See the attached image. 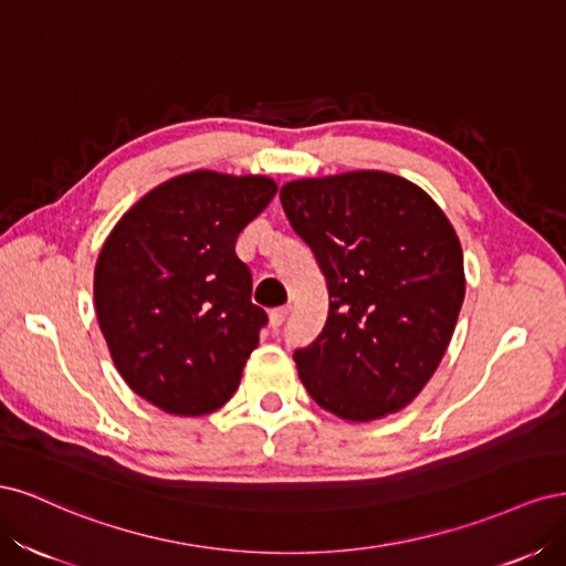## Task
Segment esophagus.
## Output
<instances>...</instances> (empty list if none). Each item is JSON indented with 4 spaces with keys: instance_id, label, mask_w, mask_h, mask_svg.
<instances>
[{
    "instance_id": "esophagus-1",
    "label": "esophagus",
    "mask_w": 566,
    "mask_h": 566,
    "mask_svg": "<svg viewBox=\"0 0 566 566\" xmlns=\"http://www.w3.org/2000/svg\"><path fill=\"white\" fill-rule=\"evenodd\" d=\"M287 314H290V306H279V310H271V314H269V323H271V328H273V331H279L281 325L285 323Z\"/></svg>"
}]
</instances>
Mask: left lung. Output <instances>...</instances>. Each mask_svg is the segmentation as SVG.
<instances>
[{
    "label": "left lung",
    "mask_w": 566,
    "mask_h": 566,
    "mask_svg": "<svg viewBox=\"0 0 566 566\" xmlns=\"http://www.w3.org/2000/svg\"><path fill=\"white\" fill-rule=\"evenodd\" d=\"M281 202L331 297L321 335L295 352L302 385L342 420L397 413L430 382L465 300L449 217L380 169L287 181Z\"/></svg>",
    "instance_id": "8db88e82"
}]
</instances>
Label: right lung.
<instances>
[{"instance_id": "1", "label": "right lung", "mask_w": 566, "mask_h": 566, "mask_svg": "<svg viewBox=\"0 0 566 566\" xmlns=\"http://www.w3.org/2000/svg\"><path fill=\"white\" fill-rule=\"evenodd\" d=\"M276 191L271 177L196 169L150 188L101 248V333L129 389L165 413H212L241 385L266 314L235 238Z\"/></svg>"}]
</instances>
